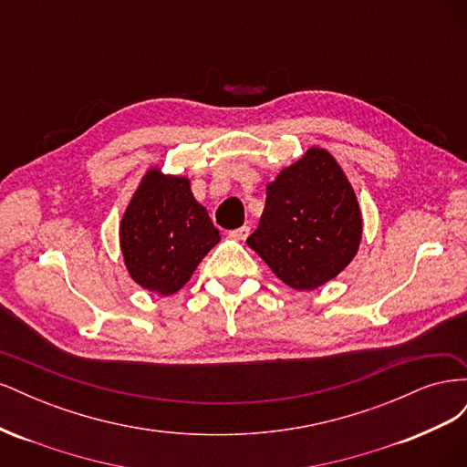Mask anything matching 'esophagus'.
<instances>
[{"instance_id": "1", "label": "esophagus", "mask_w": 467, "mask_h": 467, "mask_svg": "<svg viewBox=\"0 0 467 467\" xmlns=\"http://www.w3.org/2000/svg\"><path fill=\"white\" fill-rule=\"evenodd\" d=\"M251 234V228L249 225H242V228H237L234 232H230V237L237 239V242H244V239H247V235Z\"/></svg>"}]
</instances>
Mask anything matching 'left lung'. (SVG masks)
<instances>
[{"mask_svg": "<svg viewBox=\"0 0 467 467\" xmlns=\"http://www.w3.org/2000/svg\"><path fill=\"white\" fill-rule=\"evenodd\" d=\"M362 242V212L343 167L312 146L266 185L259 228L247 245L294 290H316L341 275Z\"/></svg>", "mask_w": 467, "mask_h": 467, "instance_id": "left-lung-1", "label": "left lung"}]
</instances>
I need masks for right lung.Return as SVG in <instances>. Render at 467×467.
<instances>
[{
	"instance_id": "1",
	"label": "right lung",
	"mask_w": 467,
	"mask_h": 467,
	"mask_svg": "<svg viewBox=\"0 0 467 467\" xmlns=\"http://www.w3.org/2000/svg\"><path fill=\"white\" fill-rule=\"evenodd\" d=\"M124 266L138 286L160 296L179 292L220 242L189 177L150 167L126 206L120 225Z\"/></svg>"
}]
</instances>
